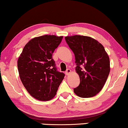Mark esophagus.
Returning <instances> with one entry per match:
<instances>
[{
  "label": "esophagus",
  "mask_w": 128,
  "mask_h": 128,
  "mask_svg": "<svg viewBox=\"0 0 128 128\" xmlns=\"http://www.w3.org/2000/svg\"><path fill=\"white\" fill-rule=\"evenodd\" d=\"M70 73H71V70H70V69H68L65 72V74H66V75H69Z\"/></svg>",
  "instance_id": "34e87169"
}]
</instances>
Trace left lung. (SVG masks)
<instances>
[{"label":"left lung","mask_w":128,"mask_h":128,"mask_svg":"<svg viewBox=\"0 0 128 128\" xmlns=\"http://www.w3.org/2000/svg\"><path fill=\"white\" fill-rule=\"evenodd\" d=\"M75 57V68L80 78L75 94L82 98L95 96L102 90L110 73V59L103 46L90 37H65Z\"/></svg>","instance_id":"left-lung-1"}]
</instances>
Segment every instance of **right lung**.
I'll return each instance as SVG.
<instances>
[{"label": "right lung", "instance_id": "1", "mask_svg": "<svg viewBox=\"0 0 128 128\" xmlns=\"http://www.w3.org/2000/svg\"><path fill=\"white\" fill-rule=\"evenodd\" d=\"M63 36L44 35L30 40L18 60L20 80L30 95L40 101L56 96L64 74L58 72L52 54Z\"/></svg>", "mask_w": 128, "mask_h": 128}]
</instances>
